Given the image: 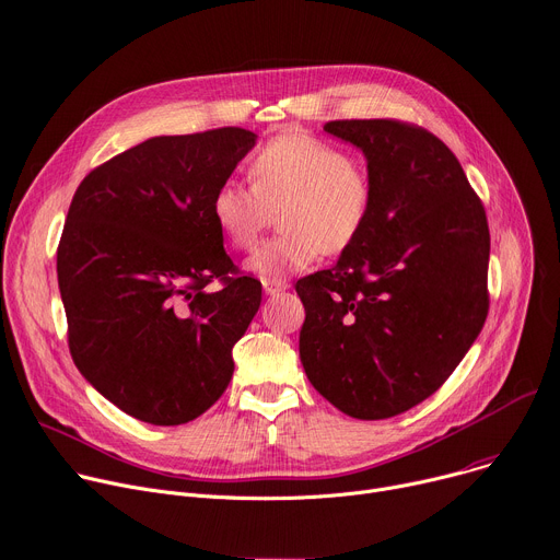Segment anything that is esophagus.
<instances>
[{
  "label": "esophagus",
  "instance_id": "1",
  "mask_svg": "<svg viewBox=\"0 0 560 560\" xmlns=\"http://www.w3.org/2000/svg\"><path fill=\"white\" fill-rule=\"evenodd\" d=\"M260 283H264V292L270 294V296L288 290V281L277 279V277H264V279H260Z\"/></svg>",
  "mask_w": 560,
  "mask_h": 560
}]
</instances>
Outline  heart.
<instances>
[{
	"label": "heart",
	"instance_id": "b5f03b06",
	"mask_svg": "<svg viewBox=\"0 0 560 560\" xmlns=\"http://www.w3.org/2000/svg\"><path fill=\"white\" fill-rule=\"evenodd\" d=\"M249 182L225 179L211 196V218L234 249L247 252L277 213L279 234L247 268L279 277L322 254L347 252L374 209V184L342 148L306 132H285L252 155Z\"/></svg>",
	"mask_w": 560,
	"mask_h": 560
}]
</instances>
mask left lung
I'll use <instances>...</instances> for the list:
<instances>
[{"label": "left lung", "instance_id": "8db88e82", "mask_svg": "<svg viewBox=\"0 0 560 560\" xmlns=\"http://www.w3.org/2000/svg\"><path fill=\"white\" fill-rule=\"evenodd\" d=\"M358 145L374 184L360 238L296 281L300 355L340 412L378 421L432 396L489 315L487 211L439 137L396 119L324 126Z\"/></svg>", "mask_w": 560, "mask_h": 560}]
</instances>
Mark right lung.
Masks as SVG:
<instances>
[{
  "mask_svg": "<svg viewBox=\"0 0 560 560\" xmlns=\"http://www.w3.org/2000/svg\"><path fill=\"white\" fill-rule=\"evenodd\" d=\"M256 135L153 137L85 175L58 245L67 342L85 381L153 425L198 419L228 389L260 306L211 218V196ZM218 278L223 288H203Z\"/></svg>",
  "mask_w": 560,
  "mask_h": 560,
  "instance_id": "add662e5",
  "label": "right lung"
}]
</instances>
